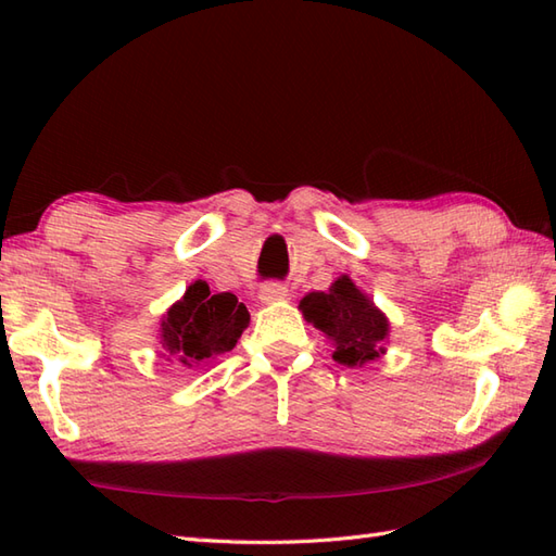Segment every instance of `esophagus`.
<instances>
[{"instance_id": "1", "label": "esophagus", "mask_w": 556, "mask_h": 556, "mask_svg": "<svg viewBox=\"0 0 556 556\" xmlns=\"http://www.w3.org/2000/svg\"><path fill=\"white\" fill-rule=\"evenodd\" d=\"M289 296V289L281 285V281H267V285L260 287V301L263 303H277Z\"/></svg>"}]
</instances>
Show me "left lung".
Instances as JSON below:
<instances>
[{
  "mask_svg": "<svg viewBox=\"0 0 556 556\" xmlns=\"http://www.w3.org/2000/svg\"><path fill=\"white\" fill-rule=\"evenodd\" d=\"M305 320L334 341V361L341 365H363L375 361L387 339L389 323L372 301L344 275L329 291H313L301 301Z\"/></svg>",
  "mask_w": 556,
  "mask_h": 556,
  "instance_id": "obj_1",
  "label": "left lung"
}]
</instances>
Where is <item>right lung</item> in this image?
Instances as JSON below:
<instances>
[{
	"instance_id": "obj_1",
	"label": "right lung",
	"mask_w": 556,
	"mask_h": 556,
	"mask_svg": "<svg viewBox=\"0 0 556 556\" xmlns=\"http://www.w3.org/2000/svg\"><path fill=\"white\" fill-rule=\"evenodd\" d=\"M248 320L251 315L233 293H210L205 281H195L162 320L160 339L169 356L198 365L231 351Z\"/></svg>"
}]
</instances>
